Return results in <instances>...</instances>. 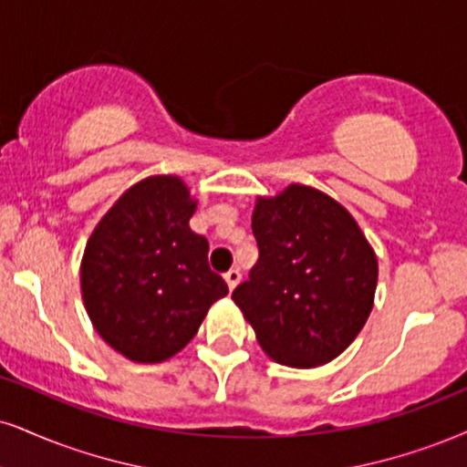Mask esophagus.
<instances>
[{
	"mask_svg": "<svg viewBox=\"0 0 467 467\" xmlns=\"http://www.w3.org/2000/svg\"><path fill=\"white\" fill-rule=\"evenodd\" d=\"M223 278H226V283H228V289L233 291L234 287H237V285H239V280H241V272H239V267H233V269H228V272L223 274Z\"/></svg>",
	"mask_w": 467,
	"mask_h": 467,
	"instance_id": "esophagus-1",
	"label": "esophagus"
}]
</instances>
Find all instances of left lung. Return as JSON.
Returning <instances> with one entry per match:
<instances>
[{
    "mask_svg": "<svg viewBox=\"0 0 467 467\" xmlns=\"http://www.w3.org/2000/svg\"><path fill=\"white\" fill-rule=\"evenodd\" d=\"M258 261L233 291L234 305L274 361L316 368L355 341L372 311L379 263L344 206L291 184L258 200Z\"/></svg>",
    "mask_w": 467,
    "mask_h": 467,
    "instance_id": "obj_1",
    "label": "left lung"
}]
</instances>
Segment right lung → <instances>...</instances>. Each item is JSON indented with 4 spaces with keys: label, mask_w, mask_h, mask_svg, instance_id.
Returning <instances> with one entry per match:
<instances>
[{
    "label": "right lung",
    "mask_w": 467,
    "mask_h": 467,
    "mask_svg": "<svg viewBox=\"0 0 467 467\" xmlns=\"http://www.w3.org/2000/svg\"><path fill=\"white\" fill-rule=\"evenodd\" d=\"M195 202L182 180L132 187L98 223L80 283L99 337L139 363L176 355L198 333L228 285L209 267V241L189 228Z\"/></svg>",
    "instance_id": "1"
}]
</instances>
